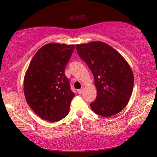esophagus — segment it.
<instances>
[{
	"instance_id": "esophagus-1",
	"label": "esophagus",
	"mask_w": 157,
	"mask_h": 157,
	"mask_svg": "<svg viewBox=\"0 0 157 157\" xmlns=\"http://www.w3.org/2000/svg\"><path fill=\"white\" fill-rule=\"evenodd\" d=\"M83 91H84V89H78V93L79 94H82V92H83Z\"/></svg>"
}]
</instances>
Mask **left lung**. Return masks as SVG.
Returning <instances> with one entry per match:
<instances>
[{
    "label": "left lung",
    "mask_w": 157,
    "mask_h": 157,
    "mask_svg": "<svg viewBox=\"0 0 157 157\" xmlns=\"http://www.w3.org/2000/svg\"><path fill=\"white\" fill-rule=\"evenodd\" d=\"M75 48L94 77L97 97L90 104L91 109L104 117L120 112L128 103L134 86V75L128 63L104 42L78 44Z\"/></svg>",
    "instance_id": "obj_1"
}]
</instances>
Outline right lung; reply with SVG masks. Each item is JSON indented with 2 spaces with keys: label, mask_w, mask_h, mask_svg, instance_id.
Here are the masks:
<instances>
[{
  "label": "right lung",
  "mask_w": 157,
  "mask_h": 157,
  "mask_svg": "<svg viewBox=\"0 0 157 157\" xmlns=\"http://www.w3.org/2000/svg\"><path fill=\"white\" fill-rule=\"evenodd\" d=\"M74 45L48 44L34 55L24 78V94L36 115L57 122L68 115L75 94L65 75Z\"/></svg>",
  "instance_id": "obj_1"
}]
</instances>
